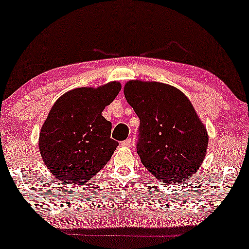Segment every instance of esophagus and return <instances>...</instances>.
Instances as JSON below:
<instances>
[{"label": "esophagus", "mask_w": 249, "mask_h": 249, "mask_svg": "<svg viewBox=\"0 0 249 249\" xmlns=\"http://www.w3.org/2000/svg\"><path fill=\"white\" fill-rule=\"evenodd\" d=\"M120 144H121V146H127V147L130 146V145H131V139H127V140L122 141Z\"/></svg>", "instance_id": "obj_1"}]
</instances>
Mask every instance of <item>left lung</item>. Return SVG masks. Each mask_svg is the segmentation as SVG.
Wrapping results in <instances>:
<instances>
[{"instance_id":"left-lung-1","label":"left lung","mask_w":249,"mask_h":249,"mask_svg":"<svg viewBox=\"0 0 249 249\" xmlns=\"http://www.w3.org/2000/svg\"><path fill=\"white\" fill-rule=\"evenodd\" d=\"M124 97L140 118L138 154L160 181L178 185L206 158L209 136L188 97L160 82L125 83Z\"/></svg>"}]
</instances>
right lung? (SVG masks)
I'll use <instances>...</instances> for the list:
<instances>
[{
    "mask_svg": "<svg viewBox=\"0 0 249 249\" xmlns=\"http://www.w3.org/2000/svg\"><path fill=\"white\" fill-rule=\"evenodd\" d=\"M119 82L80 87L56 100L39 134L43 163L56 179L69 185L89 181L110 160L118 142L102 112L119 94Z\"/></svg>",
    "mask_w": 249,
    "mask_h": 249,
    "instance_id": "1",
    "label": "right lung"
}]
</instances>
